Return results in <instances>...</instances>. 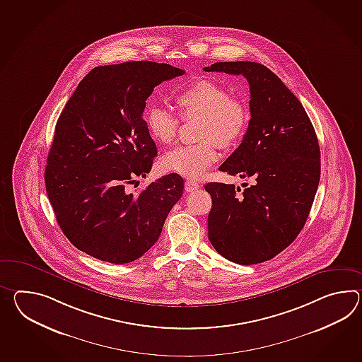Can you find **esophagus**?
<instances>
[{"mask_svg": "<svg viewBox=\"0 0 362 362\" xmlns=\"http://www.w3.org/2000/svg\"><path fill=\"white\" fill-rule=\"evenodd\" d=\"M201 185L197 182H193V180H185V188L187 192H193L196 189H199Z\"/></svg>", "mask_w": 362, "mask_h": 362, "instance_id": "1", "label": "esophagus"}]
</instances>
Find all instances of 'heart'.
Wrapping results in <instances>:
<instances>
[{
	"mask_svg": "<svg viewBox=\"0 0 362 362\" xmlns=\"http://www.w3.org/2000/svg\"><path fill=\"white\" fill-rule=\"evenodd\" d=\"M174 104L182 119L197 118L196 137L200 141L168 153L161 168L197 180L217 161V146L233 148L244 136L250 124V109L240 97L228 95L226 87L209 79L193 81L177 92ZM179 123L177 115L160 106H152L145 114V124L153 140L165 146L175 141Z\"/></svg>",
	"mask_w": 362,
	"mask_h": 362,
	"instance_id": "obj_1",
	"label": "heart"
}]
</instances>
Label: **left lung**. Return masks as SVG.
Masks as SVG:
<instances>
[{"label":"left lung","mask_w":362,"mask_h":362,"mask_svg":"<svg viewBox=\"0 0 362 362\" xmlns=\"http://www.w3.org/2000/svg\"><path fill=\"white\" fill-rule=\"evenodd\" d=\"M205 71L243 75L250 83V121L241 144L219 170L252 177L240 187L208 183V233L214 250L239 265L269 261L305 225L321 177V153L304 106L257 62H217Z\"/></svg>","instance_id":"8db88e82"}]
</instances>
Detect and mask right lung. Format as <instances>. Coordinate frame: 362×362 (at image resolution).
I'll return each mask as SVG.
<instances>
[{"label":"right lung","mask_w":362,"mask_h":362,"mask_svg":"<svg viewBox=\"0 0 362 362\" xmlns=\"http://www.w3.org/2000/svg\"><path fill=\"white\" fill-rule=\"evenodd\" d=\"M185 70L132 61L90 70L67 101L49 151L45 185L57 222L78 250L129 264L152 248L185 182L169 174L140 192L157 148L143 119L146 98Z\"/></svg>","instance_id":"obj_1"}]
</instances>
